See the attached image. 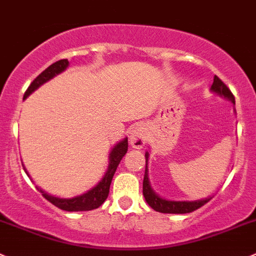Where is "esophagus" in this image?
Returning <instances> with one entry per match:
<instances>
[{
  "label": "esophagus",
  "instance_id": "obj_1",
  "mask_svg": "<svg viewBox=\"0 0 256 256\" xmlns=\"http://www.w3.org/2000/svg\"><path fill=\"white\" fill-rule=\"evenodd\" d=\"M129 140H130L132 146L136 148V149H142V148L146 146V130L143 124H136L130 129Z\"/></svg>",
  "mask_w": 256,
  "mask_h": 256
}]
</instances>
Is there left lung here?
<instances>
[{
	"mask_svg": "<svg viewBox=\"0 0 256 256\" xmlns=\"http://www.w3.org/2000/svg\"><path fill=\"white\" fill-rule=\"evenodd\" d=\"M210 91L214 94H220V97L229 100L236 104V98H234L232 91L226 88V85L220 80L218 76H214L213 78V84L210 86ZM148 158L149 154L146 152V174H144V180H143V194L146 197V201L148 202L150 207L154 210L160 213H175V214H182V213H190L194 210H198L204 204H206L212 197H207L204 200H197V201H168V200L162 198L158 196L152 188L150 187L149 178H148Z\"/></svg>",
	"mask_w": 256,
	"mask_h": 256,
	"instance_id": "1",
	"label": "left lung"
}]
</instances>
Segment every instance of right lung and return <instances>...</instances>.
Instances as JSON below:
<instances>
[{"instance_id": "right-lung-1", "label": "right lung", "mask_w": 256, "mask_h": 256, "mask_svg": "<svg viewBox=\"0 0 256 256\" xmlns=\"http://www.w3.org/2000/svg\"><path fill=\"white\" fill-rule=\"evenodd\" d=\"M68 66H69V62H68V59H62L46 68L43 72L39 74V75L34 78L33 82L30 85V88H28L27 91L24 92L23 98H27L32 92L36 91L39 86L46 84V81L52 80L54 76L59 75V74L62 72V71L66 69ZM127 150H128V138H124L123 140H120V143L116 144L110 152L108 168H107L104 178H102L96 186L92 187L91 190H88V191L85 192V194H80V196L72 197V198H59V197H54L52 196V194H46L43 190L38 188V187H36V188L42 192L44 198L48 200L50 204H52L54 206H56L58 208H60V210H68V212H78V210H96V208L101 206V204L106 201L107 197H108L110 186V182H112L113 175H114L116 170H117V166L120 165V160H122V158L126 155ZM26 172H27V171H26Z\"/></svg>"}]
</instances>
